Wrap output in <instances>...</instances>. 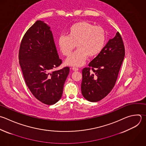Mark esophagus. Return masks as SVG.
<instances>
[{
	"label": "esophagus",
	"instance_id": "34e87169",
	"mask_svg": "<svg viewBox=\"0 0 146 146\" xmlns=\"http://www.w3.org/2000/svg\"><path fill=\"white\" fill-rule=\"evenodd\" d=\"M74 71H78L79 70V68H77V67H72V68Z\"/></svg>",
	"mask_w": 146,
	"mask_h": 146
}]
</instances>
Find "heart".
I'll list each match as a JSON object with an SVG mask.
<instances>
[{
  "label": "heart",
  "instance_id": "obj_1",
  "mask_svg": "<svg viewBox=\"0 0 146 146\" xmlns=\"http://www.w3.org/2000/svg\"><path fill=\"white\" fill-rule=\"evenodd\" d=\"M106 34L101 26H96L82 21L72 25L68 36L61 35L58 39L60 50L64 56H69L76 47L78 50L66 59L67 64L71 66H82L88 58L98 55L103 50Z\"/></svg>",
  "mask_w": 146,
  "mask_h": 146
}]
</instances>
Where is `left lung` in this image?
<instances>
[{
    "instance_id": "left-lung-1",
    "label": "left lung",
    "mask_w": 146,
    "mask_h": 146,
    "mask_svg": "<svg viewBox=\"0 0 146 146\" xmlns=\"http://www.w3.org/2000/svg\"><path fill=\"white\" fill-rule=\"evenodd\" d=\"M125 48L119 32L82 70V94L91 102L100 101L112 90L124 60Z\"/></svg>"
}]
</instances>
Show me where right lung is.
I'll return each instance as SVG.
<instances>
[{"mask_svg": "<svg viewBox=\"0 0 146 146\" xmlns=\"http://www.w3.org/2000/svg\"><path fill=\"white\" fill-rule=\"evenodd\" d=\"M50 27L36 21L25 33L21 43L19 60L23 77L32 94L42 103L52 105L62 97L70 72L59 58Z\"/></svg>", "mask_w": 146, "mask_h": 146, "instance_id": "right-lung-1", "label": "right lung"}]
</instances>
